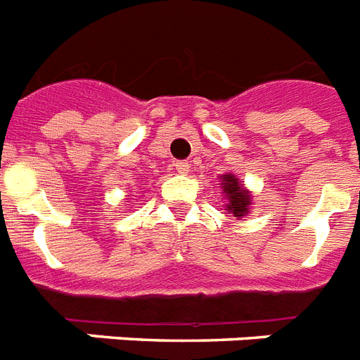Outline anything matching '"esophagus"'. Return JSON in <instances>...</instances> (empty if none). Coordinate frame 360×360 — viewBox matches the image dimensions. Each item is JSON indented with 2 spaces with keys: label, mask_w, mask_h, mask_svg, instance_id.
<instances>
[{
  "label": "esophagus",
  "mask_w": 360,
  "mask_h": 360,
  "mask_svg": "<svg viewBox=\"0 0 360 360\" xmlns=\"http://www.w3.org/2000/svg\"><path fill=\"white\" fill-rule=\"evenodd\" d=\"M174 169H176L180 174H188L189 172V163L188 162H176L174 163Z\"/></svg>",
  "instance_id": "obj_1"
}]
</instances>
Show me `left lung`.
<instances>
[{
  "instance_id": "8db88e82",
  "label": "left lung",
  "mask_w": 360,
  "mask_h": 360,
  "mask_svg": "<svg viewBox=\"0 0 360 360\" xmlns=\"http://www.w3.org/2000/svg\"><path fill=\"white\" fill-rule=\"evenodd\" d=\"M223 193L225 198L229 200L226 204V210L234 217H243V215L249 212V206H251V193L243 188V184L238 182V178L234 174H223Z\"/></svg>"
}]
</instances>
